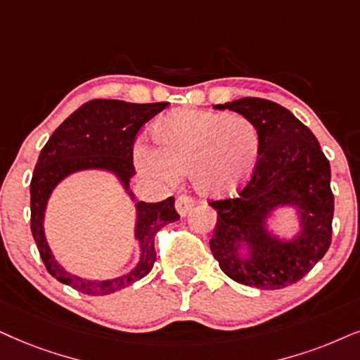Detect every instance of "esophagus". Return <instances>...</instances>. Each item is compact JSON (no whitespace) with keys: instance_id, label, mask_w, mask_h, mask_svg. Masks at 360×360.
Returning a JSON list of instances; mask_svg holds the SVG:
<instances>
[{"instance_id":"obj_1","label":"esophagus","mask_w":360,"mask_h":360,"mask_svg":"<svg viewBox=\"0 0 360 360\" xmlns=\"http://www.w3.org/2000/svg\"><path fill=\"white\" fill-rule=\"evenodd\" d=\"M194 204L195 201L191 198V195H179V198L176 199V209L181 216H186V214L194 207Z\"/></svg>"}]
</instances>
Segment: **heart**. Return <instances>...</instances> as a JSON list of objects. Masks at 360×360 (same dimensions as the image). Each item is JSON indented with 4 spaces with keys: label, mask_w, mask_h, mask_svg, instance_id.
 Wrapping results in <instances>:
<instances>
[{
    "label": "heart",
    "mask_w": 360,
    "mask_h": 360,
    "mask_svg": "<svg viewBox=\"0 0 360 360\" xmlns=\"http://www.w3.org/2000/svg\"><path fill=\"white\" fill-rule=\"evenodd\" d=\"M158 146L139 144L134 162L139 174L156 184L177 183L189 172L201 194H233L252 174L261 153V133L244 115L183 109L154 127Z\"/></svg>",
    "instance_id": "heart-1"
}]
</instances>
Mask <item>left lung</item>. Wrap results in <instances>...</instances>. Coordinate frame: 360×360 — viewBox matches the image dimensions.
<instances>
[{"label":"left lung","mask_w":360,"mask_h":360,"mask_svg":"<svg viewBox=\"0 0 360 360\" xmlns=\"http://www.w3.org/2000/svg\"><path fill=\"white\" fill-rule=\"evenodd\" d=\"M256 122L257 165L238 198L211 201L217 222L209 245L226 276L257 289H282L302 279L324 257L332 240L334 194L330 166L319 141L289 109L262 98L217 104ZM294 205L302 233L281 241L265 229L270 212ZM245 247L243 258L238 249Z\"/></svg>","instance_id":"1"}]
</instances>
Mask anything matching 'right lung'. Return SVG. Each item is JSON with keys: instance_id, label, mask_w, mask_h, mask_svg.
<instances>
[{"instance_id": "right-lung-1", "label": "right lung", "mask_w": 360, "mask_h": 360, "mask_svg": "<svg viewBox=\"0 0 360 360\" xmlns=\"http://www.w3.org/2000/svg\"><path fill=\"white\" fill-rule=\"evenodd\" d=\"M167 103L136 104L117 99H93L76 109L51 134L36 162L31 193V233L39 256L54 279L88 295H106L121 290L151 272L156 261L154 238L158 231L179 219L174 198L161 202H136V239L141 259L127 274L109 281H88L63 269L54 259L44 238V211L53 189L66 176L83 169H104L121 181L131 199L129 179L134 174L133 146L136 134L146 122L161 112Z\"/></svg>"}]
</instances>
